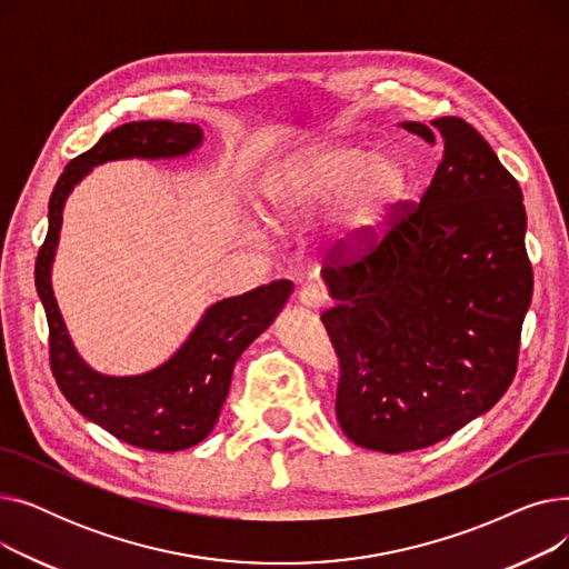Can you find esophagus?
<instances>
[{
  "mask_svg": "<svg viewBox=\"0 0 569 569\" xmlns=\"http://www.w3.org/2000/svg\"><path fill=\"white\" fill-rule=\"evenodd\" d=\"M297 302H300L305 309L318 311L325 305V292L318 286H307L305 290H300V297H297Z\"/></svg>",
  "mask_w": 569,
  "mask_h": 569,
  "instance_id": "34e87169",
  "label": "esophagus"
}]
</instances>
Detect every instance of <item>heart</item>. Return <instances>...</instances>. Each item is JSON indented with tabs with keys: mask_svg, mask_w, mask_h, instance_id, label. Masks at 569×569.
I'll use <instances>...</instances> for the list:
<instances>
[{
	"mask_svg": "<svg viewBox=\"0 0 569 569\" xmlns=\"http://www.w3.org/2000/svg\"><path fill=\"white\" fill-rule=\"evenodd\" d=\"M412 189V166L397 147L335 140L302 149L262 179V209L279 223H305L332 204L337 242L360 249L376 239Z\"/></svg>",
	"mask_w": 569,
	"mask_h": 569,
	"instance_id": "b5f03b06",
	"label": "heart"
}]
</instances>
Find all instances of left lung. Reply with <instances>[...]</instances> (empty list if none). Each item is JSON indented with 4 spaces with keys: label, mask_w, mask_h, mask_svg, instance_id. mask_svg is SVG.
<instances>
[{
    "label": "left lung",
    "mask_w": 569,
    "mask_h": 569,
    "mask_svg": "<svg viewBox=\"0 0 569 569\" xmlns=\"http://www.w3.org/2000/svg\"><path fill=\"white\" fill-rule=\"evenodd\" d=\"M401 127L442 142L429 189L371 251L322 267L337 420L385 455L422 450L498 403L532 297L523 196L489 142L461 117Z\"/></svg>",
    "instance_id": "left-lung-1"
}]
</instances>
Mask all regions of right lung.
<instances>
[{
  "instance_id": "1",
  "label": "right lung",
  "mask_w": 569,
  "mask_h": 569,
  "mask_svg": "<svg viewBox=\"0 0 569 569\" xmlns=\"http://www.w3.org/2000/svg\"><path fill=\"white\" fill-rule=\"evenodd\" d=\"M202 140L198 124L163 119L131 122L106 133L59 177L48 204V234L37 258V292L50 327V367L59 390L84 420L152 452L187 450L212 433L234 362L281 313L292 283L274 281L209 305L187 341L163 365L136 376H108L89 367L71 341L52 292V262L64 204L92 168L122 159H179Z\"/></svg>"
}]
</instances>
